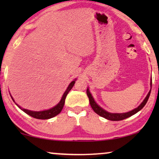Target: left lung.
Segmentation results:
<instances>
[{"mask_svg":"<svg viewBox=\"0 0 159 159\" xmlns=\"http://www.w3.org/2000/svg\"><path fill=\"white\" fill-rule=\"evenodd\" d=\"M151 85H152V80L151 81ZM151 90H150L148 94L147 95L146 98H145L144 99V101H143V103H141L138 108H134V110L131 111H129L127 113H124V114H112V113H109V112L106 111H105V110H103V108L100 107V106L98 105L96 103H95L94 99H93L92 95H91L90 91H89L88 89L87 90V95H88V96L89 98V101H90V104L91 107H92L93 110L97 114H98L99 116L103 117V118H105V119H108V120H111V121H120V120H123V119H127V118H128V117L132 116V115L136 114L137 112H138L139 111L142 109V108L145 106V104H146L148 100V98H149L150 94H151Z\"/></svg>","mask_w":159,"mask_h":159,"instance_id":"1","label":"left lung"}]
</instances>
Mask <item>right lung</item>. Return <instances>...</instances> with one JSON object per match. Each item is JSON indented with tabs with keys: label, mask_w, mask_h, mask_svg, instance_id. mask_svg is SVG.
<instances>
[{
	"label": "right lung",
	"mask_w": 159,
	"mask_h": 159,
	"mask_svg": "<svg viewBox=\"0 0 159 159\" xmlns=\"http://www.w3.org/2000/svg\"><path fill=\"white\" fill-rule=\"evenodd\" d=\"M75 83V80H74V81L71 82L70 84H69V87L67 88L66 90L65 91L64 95H63L62 98H61V101L59 102V103H58L56 106H54L53 108H51V109H48L46 111H30V110L25 109V108H21L20 106H19L17 104L16 105L18 106V107L19 108H21V109L24 112H25L26 114L30 115V116L33 117V118L38 119H48L53 118V117L56 116V115H58L62 111L63 107H64V106L65 99H66V95L69 93V91L71 90V89L73 88ZM11 98L13 101H14V99H13L12 97H11Z\"/></svg>",
	"instance_id": "obj_1"
}]
</instances>
